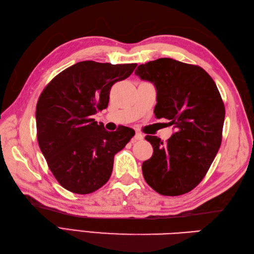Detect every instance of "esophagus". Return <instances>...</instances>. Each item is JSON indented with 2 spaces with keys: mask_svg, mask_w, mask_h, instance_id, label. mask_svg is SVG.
Listing matches in <instances>:
<instances>
[{
  "mask_svg": "<svg viewBox=\"0 0 254 254\" xmlns=\"http://www.w3.org/2000/svg\"><path fill=\"white\" fill-rule=\"evenodd\" d=\"M143 138H144V135L139 132H136L135 135H134V139H135V141H142Z\"/></svg>",
  "mask_w": 254,
  "mask_h": 254,
  "instance_id": "1",
  "label": "esophagus"
}]
</instances>
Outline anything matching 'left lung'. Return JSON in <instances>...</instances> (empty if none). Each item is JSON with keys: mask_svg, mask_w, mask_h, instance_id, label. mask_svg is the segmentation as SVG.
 Instances as JSON below:
<instances>
[{"mask_svg": "<svg viewBox=\"0 0 254 254\" xmlns=\"http://www.w3.org/2000/svg\"><path fill=\"white\" fill-rule=\"evenodd\" d=\"M135 74L155 85V117L169 120L176 131L166 142L145 137L154 153L142 165L144 179L161 195H182L203 180L222 144V96L205 69L174 59L141 64Z\"/></svg>", "mask_w": 254, "mask_h": 254, "instance_id": "8db88e82", "label": "left lung"}]
</instances>
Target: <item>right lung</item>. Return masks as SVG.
<instances>
[{"mask_svg": "<svg viewBox=\"0 0 254 254\" xmlns=\"http://www.w3.org/2000/svg\"><path fill=\"white\" fill-rule=\"evenodd\" d=\"M136 63L83 61L53 77L36 107L37 139L57 181L67 191L89 194L110 179L115 155L134 136L132 128L108 132L93 116L109 104L113 84Z\"/></svg>", "mask_w": 254, "mask_h": 254, "instance_id": "right-lung-1", "label": "right lung"}]
</instances>
